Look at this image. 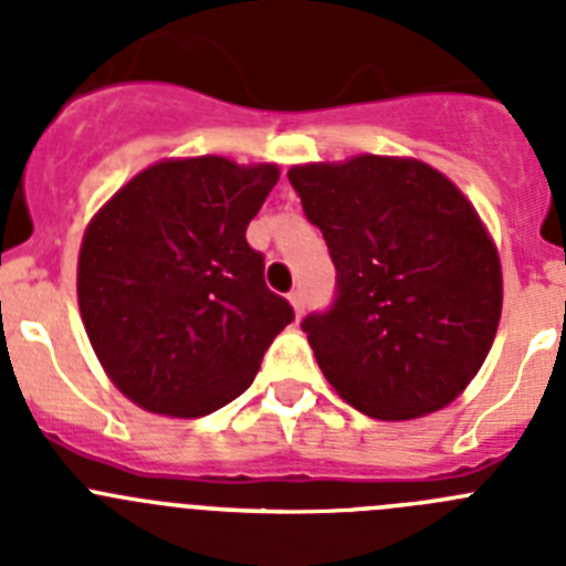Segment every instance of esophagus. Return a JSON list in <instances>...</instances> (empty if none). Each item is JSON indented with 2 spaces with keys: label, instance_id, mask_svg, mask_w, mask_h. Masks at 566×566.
<instances>
[{
  "label": "esophagus",
  "instance_id": "esophagus-1",
  "mask_svg": "<svg viewBox=\"0 0 566 566\" xmlns=\"http://www.w3.org/2000/svg\"><path fill=\"white\" fill-rule=\"evenodd\" d=\"M289 303H292V308H294V314H297V317L303 314V308H306V297H303V292H300V289H297V292L289 294Z\"/></svg>",
  "mask_w": 566,
  "mask_h": 566
}]
</instances>
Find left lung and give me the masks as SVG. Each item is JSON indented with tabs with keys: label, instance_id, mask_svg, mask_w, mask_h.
<instances>
[{
	"label": "left lung",
	"instance_id": "8db88e82",
	"mask_svg": "<svg viewBox=\"0 0 566 566\" xmlns=\"http://www.w3.org/2000/svg\"><path fill=\"white\" fill-rule=\"evenodd\" d=\"M337 269L308 314L319 371L374 419H417L476 377L502 317V263L476 209L417 158L357 155L289 169Z\"/></svg>",
	"mask_w": 566,
	"mask_h": 566
}]
</instances>
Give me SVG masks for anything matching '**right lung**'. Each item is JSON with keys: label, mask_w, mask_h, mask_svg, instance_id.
Listing matches in <instances>:
<instances>
[{"label": "right lung", "mask_w": 566, "mask_h": 566, "mask_svg": "<svg viewBox=\"0 0 566 566\" xmlns=\"http://www.w3.org/2000/svg\"><path fill=\"white\" fill-rule=\"evenodd\" d=\"M274 164L161 161L98 209L78 252V308L107 377L144 411L207 417L247 391L294 319L247 227Z\"/></svg>", "instance_id": "1"}]
</instances>
